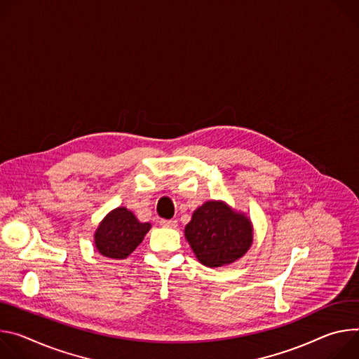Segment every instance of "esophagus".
I'll return each mask as SVG.
<instances>
[{
    "label": "esophagus",
    "mask_w": 359,
    "mask_h": 359,
    "mask_svg": "<svg viewBox=\"0 0 359 359\" xmlns=\"http://www.w3.org/2000/svg\"><path fill=\"white\" fill-rule=\"evenodd\" d=\"M159 225L165 226V228H177L178 222H177V219H161L159 221Z\"/></svg>",
    "instance_id": "34e87169"
}]
</instances>
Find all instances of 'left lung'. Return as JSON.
<instances>
[{
	"instance_id": "1",
	"label": "left lung",
	"mask_w": 359,
	"mask_h": 359,
	"mask_svg": "<svg viewBox=\"0 0 359 359\" xmlns=\"http://www.w3.org/2000/svg\"><path fill=\"white\" fill-rule=\"evenodd\" d=\"M184 233L196 259L210 268L243 258L254 241V226L247 214L215 200L192 212Z\"/></svg>"
}]
</instances>
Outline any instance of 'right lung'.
Wrapping results in <instances>:
<instances>
[{
    "instance_id": "right-lung-1",
    "label": "right lung",
    "mask_w": 359,
    "mask_h": 359,
    "mask_svg": "<svg viewBox=\"0 0 359 359\" xmlns=\"http://www.w3.org/2000/svg\"><path fill=\"white\" fill-rule=\"evenodd\" d=\"M149 229V222H141L133 211L118 207L109 211L97 226L94 245L105 258L126 259L142 243Z\"/></svg>"
}]
</instances>
